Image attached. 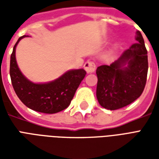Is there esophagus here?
<instances>
[{"label": "esophagus", "instance_id": "obj_1", "mask_svg": "<svg viewBox=\"0 0 159 159\" xmlns=\"http://www.w3.org/2000/svg\"><path fill=\"white\" fill-rule=\"evenodd\" d=\"M84 69L88 73H93L96 70V66L95 63L92 61V60H88L85 64H84Z\"/></svg>", "mask_w": 159, "mask_h": 159}]
</instances>
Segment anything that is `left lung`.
Wrapping results in <instances>:
<instances>
[{
    "instance_id": "obj_1",
    "label": "left lung",
    "mask_w": 159,
    "mask_h": 159,
    "mask_svg": "<svg viewBox=\"0 0 159 159\" xmlns=\"http://www.w3.org/2000/svg\"><path fill=\"white\" fill-rule=\"evenodd\" d=\"M136 41L110 66L97 68V100L106 109L113 111L126 107L137 100L145 89L148 60L140 31H137Z\"/></svg>"
}]
</instances>
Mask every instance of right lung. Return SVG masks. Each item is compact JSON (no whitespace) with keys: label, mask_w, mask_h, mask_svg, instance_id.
Returning a JSON list of instances; mask_svg holds the SVG:
<instances>
[{"label":"right lung","mask_w":159,"mask_h":159,"mask_svg":"<svg viewBox=\"0 0 159 159\" xmlns=\"http://www.w3.org/2000/svg\"><path fill=\"white\" fill-rule=\"evenodd\" d=\"M25 36L19 37L16 42L10 59V76L17 96L26 107L36 111L52 114L65 110L70 106L86 71L83 69L70 70L48 83L30 82L19 70L15 58L16 46Z\"/></svg>","instance_id":"right-lung-1"}]
</instances>
